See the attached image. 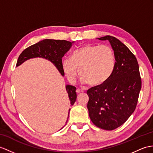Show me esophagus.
I'll use <instances>...</instances> for the list:
<instances>
[{"mask_svg": "<svg viewBox=\"0 0 153 153\" xmlns=\"http://www.w3.org/2000/svg\"><path fill=\"white\" fill-rule=\"evenodd\" d=\"M76 91L77 94H79V93H82V92H83L84 91L82 90V89H77Z\"/></svg>", "mask_w": 153, "mask_h": 153, "instance_id": "obj_1", "label": "esophagus"}]
</instances>
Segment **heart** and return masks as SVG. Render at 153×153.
<instances>
[{
	"mask_svg": "<svg viewBox=\"0 0 153 153\" xmlns=\"http://www.w3.org/2000/svg\"><path fill=\"white\" fill-rule=\"evenodd\" d=\"M115 57L112 48L107 45H85L74 50L70 59L62 62V69L67 79L73 82L77 69L82 84L96 86L104 84L112 74Z\"/></svg>",
	"mask_w": 153,
	"mask_h": 153,
	"instance_id": "heart-1",
	"label": "heart"
}]
</instances>
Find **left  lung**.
I'll list each match as a JSON object with an SVG mask.
<instances>
[{
    "label": "left lung",
    "instance_id": "obj_1",
    "mask_svg": "<svg viewBox=\"0 0 153 153\" xmlns=\"http://www.w3.org/2000/svg\"><path fill=\"white\" fill-rule=\"evenodd\" d=\"M98 39L110 42L115 65L108 80L87 91V108L93 123L100 128L112 130L125 123L134 111L141 79L137 59L125 45L110 36Z\"/></svg>",
    "mask_w": 153,
    "mask_h": 153
}]
</instances>
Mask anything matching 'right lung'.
I'll use <instances>...</instances> for the list:
<instances>
[{"instance_id": "add662e5", "label": "right lung", "mask_w": 153, "mask_h": 153, "mask_svg": "<svg viewBox=\"0 0 153 153\" xmlns=\"http://www.w3.org/2000/svg\"><path fill=\"white\" fill-rule=\"evenodd\" d=\"M71 47L72 43L66 40L48 39L42 40L25 48L19 56L16 66L20 65L30 58L42 57L53 62L62 75L64 76V73L62 69V58ZM65 88L68 91L71 105H73L76 99V88L70 85H67ZM70 110L71 108H69Z\"/></svg>"}]
</instances>
